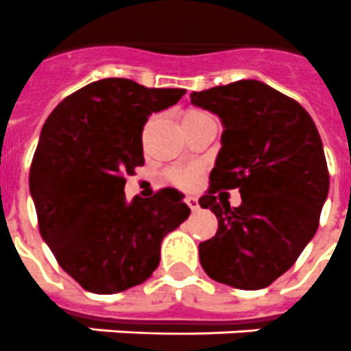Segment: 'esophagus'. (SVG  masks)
Listing matches in <instances>:
<instances>
[{
    "instance_id": "34e87169",
    "label": "esophagus",
    "mask_w": 351,
    "mask_h": 351,
    "mask_svg": "<svg viewBox=\"0 0 351 351\" xmlns=\"http://www.w3.org/2000/svg\"><path fill=\"white\" fill-rule=\"evenodd\" d=\"M185 203H187V207H189L193 212H196L199 208L198 198H194V196H187V198H185Z\"/></svg>"
}]
</instances>
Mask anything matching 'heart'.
Listing matches in <instances>:
<instances>
[{
	"label": "heart",
	"instance_id": "1",
	"mask_svg": "<svg viewBox=\"0 0 351 351\" xmlns=\"http://www.w3.org/2000/svg\"><path fill=\"white\" fill-rule=\"evenodd\" d=\"M210 119L207 114H203L199 110H194V108H187L180 114V123L184 132L187 134L189 130H193L194 126L202 125L203 121ZM198 176V169L196 167H173V169L166 171V178L171 184L178 185V187H191Z\"/></svg>",
	"mask_w": 351,
	"mask_h": 351
}]
</instances>
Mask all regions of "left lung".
Instances as JSON below:
<instances>
[{
    "label": "left lung",
    "mask_w": 351,
    "mask_h": 351,
    "mask_svg": "<svg viewBox=\"0 0 351 351\" xmlns=\"http://www.w3.org/2000/svg\"><path fill=\"white\" fill-rule=\"evenodd\" d=\"M191 103L221 117L225 130L202 208L217 232L199 243L212 280L262 289L284 275L314 237L330 176L319 132L296 99L257 80H239L191 94ZM239 189L230 208L223 190Z\"/></svg>",
    "instance_id": "obj_1"
}]
</instances>
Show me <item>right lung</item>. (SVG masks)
I'll return each instance as SVG.
<instances>
[{
  "mask_svg": "<svg viewBox=\"0 0 351 351\" xmlns=\"http://www.w3.org/2000/svg\"><path fill=\"white\" fill-rule=\"evenodd\" d=\"M184 94L105 78L62 99L44 123L30 167L39 232L85 291L114 294L148 280L162 239L189 217L169 187L153 198H125V176L144 164L148 116Z\"/></svg>",
  "mask_w": 351,
  "mask_h": 351,
  "instance_id": "add662e5",
  "label": "right lung"
}]
</instances>
